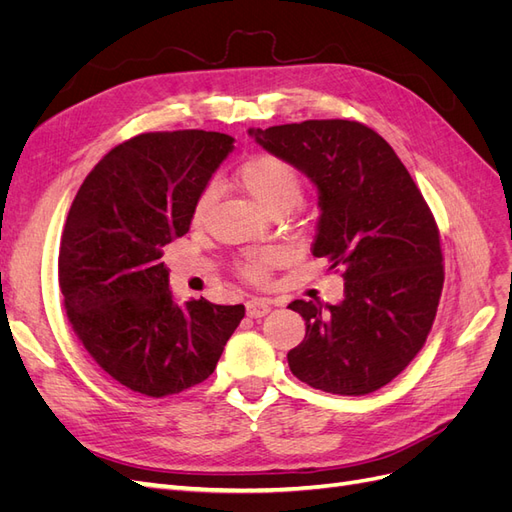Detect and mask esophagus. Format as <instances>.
Masks as SVG:
<instances>
[{
    "label": "esophagus",
    "mask_w": 512,
    "mask_h": 512,
    "mask_svg": "<svg viewBox=\"0 0 512 512\" xmlns=\"http://www.w3.org/2000/svg\"><path fill=\"white\" fill-rule=\"evenodd\" d=\"M245 307L250 318H262L271 312V303L267 299H250Z\"/></svg>",
    "instance_id": "obj_1"
}]
</instances>
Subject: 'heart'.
<instances>
[{"label":"heart","instance_id":"obj_1","mask_svg":"<svg viewBox=\"0 0 512 512\" xmlns=\"http://www.w3.org/2000/svg\"><path fill=\"white\" fill-rule=\"evenodd\" d=\"M237 181L267 213H286L299 205L303 196V177L288 160L269 151L254 153L237 168ZM211 190H203L194 203V220H203L211 205ZM277 252L260 250L239 260V273L250 282H265L275 267Z\"/></svg>","mask_w":512,"mask_h":512}]
</instances>
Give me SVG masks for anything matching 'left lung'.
<instances>
[{
	"label": "left lung",
	"mask_w": 512,
	"mask_h": 512,
	"mask_svg": "<svg viewBox=\"0 0 512 512\" xmlns=\"http://www.w3.org/2000/svg\"><path fill=\"white\" fill-rule=\"evenodd\" d=\"M250 134L318 188L312 254L346 282L337 305H288L305 320L290 371L324 393H374L410 365L438 312L444 265L433 213L393 147L359 121L309 119Z\"/></svg>",
	"instance_id": "left-lung-1"
}]
</instances>
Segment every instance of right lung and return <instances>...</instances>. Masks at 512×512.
Segmentation results:
<instances>
[{
  "label": "right lung",
  "instance_id": "add662e5",
  "mask_svg": "<svg viewBox=\"0 0 512 512\" xmlns=\"http://www.w3.org/2000/svg\"><path fill=\"white\" fill-rule=\"evenodd\" d=\"M220 132H147L94 166L59 245L66 314L91 359L147 397L207 380L245 316L207 299L177 305L162 250L190 230L194 203L232 151Z\"/></svg>",
  "mask_w": 512,
  "mask_h": 512
}]
</instances>
